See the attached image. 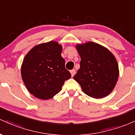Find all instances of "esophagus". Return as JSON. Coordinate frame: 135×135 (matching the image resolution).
I'll return each instance as SVG.
<instances>
[{
	"mask_svg": "<svg viewBox=\"0 0 135 135\" xmlns=\"http://www.w3.org/2000/svg\"><path fill=\"white\" fill-rule=\"evenodd\" d=\"M70 72H71V76L73 77L74 75H75V73H76V70L75 69H72V70H71Z\"/></svg>",
	"mask_w": 135,
	"mask_h": 135,
	"instance_id": "esophagus-1",
	"label": "esophagus"
}]
</instances>
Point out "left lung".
I'll return each mask as SVG.
<instances>
[{"instance_id": "1", "label": "left lung", "mask_w": 135, "mask_h": 135, "mask_svg": "<svg viewBox=\"0 0 135 135\" xmlns=\"http://www.w3.org/2000/svg\"><path fill=\"white\" fill-rule=\"evenodd\" d=\"M76 48L81 61L74 79L89 96L99 99L108 96L119 78V66L115 56L107 48L93 42L79 44Z\"/></svg>"}]
</instances>
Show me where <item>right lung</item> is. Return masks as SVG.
Segmentation results:
<instances>
[{
	"label": "right lung",
	"instance_id": "right-lung-1",
	"mask_svg": "<svg viewBox=\"0 0 135 135\" xmlns=\"http://www.w3.org/2000/svg\"><path fill=\"white\" fill-rule=\"evenodd\" d=\"M62 46L51 41L36 45L27 53L21 68L27 89L39 99H48L60 91L71 73L65 68Z\"/></svg>",
	"mask_w": 135,
	"mask_h": 135
}]
</instances>
